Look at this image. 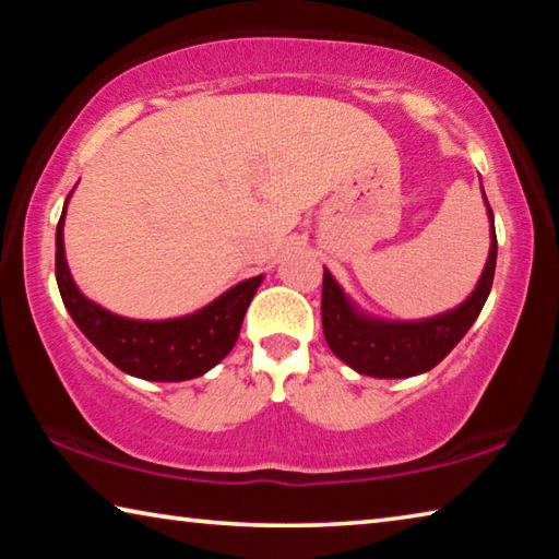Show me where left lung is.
Wrapping results in <instances>:
<instances>
[{
	"instance_id": "obj_1",
	"label": "left lung",
	"mask_w": 559,
	"mask_h": 559,
	"mask_svg": "<svg viewBox=\"0 0 559 559\" xmlns=\"http://www.w3.org/2000/svg\"><path fill=\"white\" fill-rule=\"evenodd\" d=\"M488 214L490 253L484 276H480L473 296L451 313L419 320V323H384V320L365 318L357 313L353 302L340 290L335 278L325 271L320 313H323V333L330 349L359 374L382 377V380L421 374L437 367L459 345V340L468 333L473 320L484 308L490 286H493L498 239L490 206Z\"/></svg>"
}]
</instances>
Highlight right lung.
I'll return each instance as SVG.
<instances>
[{
  "mask_svg": "<svg viewBox=\"0 0 559 559\" xmlns=\"http://www.w3.org/2000/svg\"><path fill=\"white\" fill-rule=\"evenodd\" d=\"M63 214L56 226V283L73 323L118 370L140 380L182 382L212 370L229 355L261 278H249L226 290L212 306L177 320H128L112 316L81 296L63 257Z\"/></svg>",
  "mask_w": 559,
  "mask_h": 559,
  "instance_id": "add662e5",
  "label": "right lung"
}]
</instances>
